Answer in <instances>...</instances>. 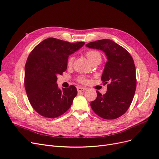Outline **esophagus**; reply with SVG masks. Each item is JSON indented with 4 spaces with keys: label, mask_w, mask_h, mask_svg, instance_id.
Returning <instances> with one entry per match:
<instances>
[{
    "label": "esophagus",
    "mask_w": 159,
    "mask_h": 159,
    "mask_svg": "<svg viewBox=\"0 0 159 159\" xmlns=\"http://www.w3.org/2000/svg\"><path fill=\"white\" fill-rule=\"evenodd\" d=\"M77 89H78V92H81V91H84L86 90V89H87V88H84V87H78V88H77Z\"/></svg>",
    "instance_id": "34e87169"
}]
</instances>
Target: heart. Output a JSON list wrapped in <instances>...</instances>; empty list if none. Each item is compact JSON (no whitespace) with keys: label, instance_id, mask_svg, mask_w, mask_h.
Returning a JSON list of instances; mask_svg holds the SVG:
<instances>
[{"label":"heart","instance_id":"b5f03b06","mask_svg":"<svg viewBox=\"0 0 159 159\" xmlns=\"http://www.w3.org/2000/svg\"><path fill=\"white\" fill-rule=\"evenodd\" d=\"M86 56H87L88 60L89 61V62L91 61H92L96 58H101V54H99V52H97V51H94V50H91V51H89L87 53H86ZM72 61H73V57H70L68 60V65H71L72 63ZM79 81L80 82L84 83L85 81V80L84 78H79Z\"/></svg>","mask_w":159,"mask_h":159}]
</instances>
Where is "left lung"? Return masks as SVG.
<instances>
[{"label":"left lung","mask_w":159,"mask_h":159,"mask_svg":"<svg viewBox=\"0 0 159 159\" xmlns=\"http://www.w3.org/2000/svg\"><path fill=\"white\" fill-rule=\"evenodd\" d=\"M89 48L103 51L107 61L102 75L104 84H108L107 92L99 91L95 100L90 105L100 117L115 119L125 113L133 101L136 89V69L133 57L120 45L109 39L89 42Z\"/></svg>","instance_id":"8db88e82"}]
</instances>
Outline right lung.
<instances>
[{"instance_id": "obj_1", "label": "right lung", "mask_w": 159, "mask_h": 159, "mask_svg": "<svg viewBox=\"0 0 159 159\" xmlns=\"http://www.w3.org/2000/svg\"><path fill=\"white\" fill-rule=\"evenodd\" d=\"M84 44L49 38L38 44L28 56L25 68V89L32 107L42 116L59 117L71 107L78 91L74 85L60 89L57 75L66 70L69 56Z\"/></svg>"}]
</instances>
